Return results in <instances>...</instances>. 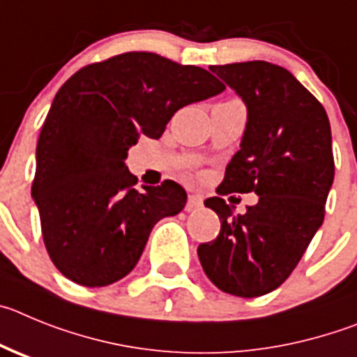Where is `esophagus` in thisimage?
<instances>
[{
	"mask_svg": "<svg viewBox=\"0 0 357 357\" xmlns=\"http://www.w3.org/2000/svg\"><path fill=\"white\" fill-rule=\"evenodd\" d=\"M201 206H202L201 195H197V194L188 195V199H186V204H185L186 211H197Z\"/></svg>",
	"mask_w": 357,
	"mask_h": 357,
	"instance_id": "obj_1",
	"label": "esophagus"
}]
</instances>
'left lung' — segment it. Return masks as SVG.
<instances>
[{
    "label": "left lung",
    "instance_id": "1",
    "mask_svg": "<svg viewBox=\"0 0 357 357\" xmlns=\"http://www.w3.org/2000/svg\"><path fill=\"white\" fill-rule=\"evenodd\" d=\"M210 70L243 99L247 126L218 197L204 201L220 233L197 255L215 287L259 297L287 281L322 226L335 179L331 124L322 102L284 67L252 60ZM231 191H255L259 204L234 218L222 199Z\"/></svg>",
    "mask_w": 357,
    "mask_h": 357
}]
</instances>
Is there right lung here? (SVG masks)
Wrapping results in <instances>:
<instances>
[{
  "mask_svg": "<svg viewBox=\"0 0 357 357\" xmlns=\"http://www.w3.org/2000/svg\"><path fill=\"white\" fill-rule=\"evenodd\" d=\"M224 89L206 69L147 51L89 63L60 86L38 135L31 195L47 255L67 279L107 287L133 271L151 229L185 208L186 192L171 179L137 190L128 149Z\"/></svg>",
  "mask_w": 357,
  "mask_h": 357,
  "instance_id": "1",
  "label": "right lung"
}]
</instances>
